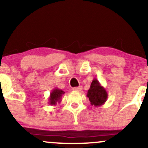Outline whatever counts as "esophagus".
Returning <instances> with one entry per match:
<instances>
[{"mask_svg": "<svg viewBox=\"0 0 148 148\" xmlns=\"http://www.w3.org/2000/svg\"><path fill=\"white\" fill-rule=\"evenodd\" d=\"M82 87L81 86H79V87H76L73 88V90L74 91H76V92H79V91H81L82 90Z\"/></svg>", "mask_w": 148, "mask_h": 148, "instance_id": "obj_1", "label": "esophagus"}]
</instances>
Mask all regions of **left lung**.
Returning a JSON list of instances; mask_svg holds the SVG:
<instances>
[{"instance_id":"1","label":"left lung","mask_w":148,"mask_h":148,"mask_svg":"<svg viewBox=\"0 0 148 148\" xmlns=\"http://www.w3.org/2000/svg\"><path fill=\"white\" fill-rule=\"evenodd\" d=\"M87 97L89 98L92 106L98 107L103 105L108 98V92L100 84L97 79L92 81L90 88L88 90Z\"/></svg>"}]
</instances>
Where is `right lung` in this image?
<instances>
[{
  "instance_id": "add662e5",
  "label": "right lung",
  "mask_w": 148,
  "mask_h": 148,
  "mask_svg": "<svg viewBox=\"0 0 148 148\" xmlns=\"http://www.w3.org/2000/svg\"><path fill=\"white\" fill-rule=\"evenodd\" d=\"M64 94V92L58 88H54L51 92L49 97V103L51 106H56L58 103H60L62 100V97Z\"/></svg>"
}]
</instances>
